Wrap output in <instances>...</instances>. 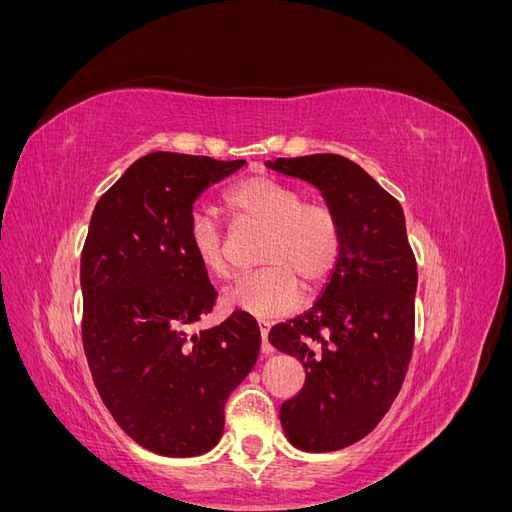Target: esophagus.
<instances>
[{"mask_svg":"<svg viewBox=\"0 0 512 512\" xmlns=\"http://www.w3.org/2000/svg\"><path fill=\"white\" fill-rule=\"evenodd\" d=\"M258 329H260V339H262V346H260V352L262 354H271V346L267 344V335H269V324L258 320Z\"/></svg>","mask_w":512,"mask_h":512,"instance_id":"obj_1","label":"esophagus"}]
</instances>
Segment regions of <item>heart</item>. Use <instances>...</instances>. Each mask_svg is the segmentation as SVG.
<instances>
[{
    "label": "heart",
    "instance_id": "b5f03b06",
    "mask_svg": "<svg viewBox=\"0 0 512 512\" xmlns=\"http://www.w3.org/2000/svg\"><path fill=\"white\" fill-rule=\"evenodd\" d=\"M226 207L237 224L265 230L260 265H267L224 290L228 309L284 316L297 307L299 286L314 294L329 282L342 256V224L327 205L305 203L290 183L252 175L226 194ZM188 245L205 273L218 280L230 275L226 237L205 211L190 215Z\"/></svg>",
    "mask_w": 512,
    "mask_h": 512
}]
</instances>
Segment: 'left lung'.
Wrapping results in <instances>:
<instances>
[{
	"label": "left lung",
	"instance_id": "8db88e82",
	"mask_svg": "<svg viewBox=\"0 0 512 512\" xmlns=\"http://www.w3.org/2000/svg\"><path fill=\"white\" fill-rule=\"evenodd\" d=\"M267 166L312 183L342 224V256L314 305L269 333L305 369L301 393L280 408L288 442L331 453L374 431L406 378L416 262L404 209L359 164L314 153Z\"/></svg>",
	"mask_w": 512,
	"mask_h": 512
}]
</instances>
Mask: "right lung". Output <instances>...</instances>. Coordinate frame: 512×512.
I'll return each instance as SVG.
<instances>
[{
  "instance_id": "1",
  "label": "right lung",
  "mask_w": 512,
  "mask_h": 512,
  "mask_svg": "<svg viewBox=\"0 0 512 512\" xmlns=\"http://www.w3.org/2000/svg\"><path fill=\"white\" fill-rule=\"evenodd\" d=\"M243 164L149 153L89 222L81 288L91 378L115 423L164 457H196L220 442L226 399L258 359L250 314L188 333L218 297L190 252V215L200 194Z\"/></svg>"
}]
</instances>
